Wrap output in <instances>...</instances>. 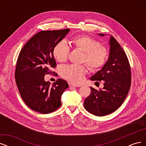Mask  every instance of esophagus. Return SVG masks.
I'll return each instance as SVG.
<instances>
[{"instance_id":"esophagus-1","label":"esophagus","mask_w":146,"mask_h":146,"mask_svg":"<svg viewBox=\"0 0 146 146\" xmlns=\"http://www.w3.org/2000/svg\"><path fill=\"white\" fill-rule=\"evenodd\" d=\"M69 85L70 87H77L78 86L76 85H74V84H72V83H69Z\"/></svg>"}]
</instances>
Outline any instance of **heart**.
<instances>
[{"instance_id": "heart-1", "label": "heart", "mask_w": 146, "mask_h": 146, "mask_svg": "<svg viewBox=\"0 0 146 146\" xmlns=\"http://www.w3.org/2000/svg\"><path fill=\"white\" fill-rule=\"evenodd\" d=\"M73 47L83 52L82 62H86L91 70H97L103 67L108 58V48L100 45V43L88 36H77L72 39ZM70 48L67 42L64 40L59 41L54 46L53 55L58 62H65L68 58ZM87 72L84 65L72 64L64 66L61 70L62 76L76 85L81 84L84 81Z\"/></svg>"}]
</instances>
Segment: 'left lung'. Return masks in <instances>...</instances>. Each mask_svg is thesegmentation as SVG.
I'll return each mask as SVG.
<instances>
[{"label":"left lung","instance_id":"obj_1","mask_svg":"<svg viewBox=\"0 0 146 146\" xmlns=\"http://www.w3.org/2000/svg\"><path fill=\"white\" fill-rule=\"evenodd\" d=\"M104 36L105 34H99ZM110 54L104 66L90 80H104L102 90L92 87L91 94L85 99L84 107L88 112L98 116L107 115L121 107L131 85V70L127 56L113 36L109 41Z\"/></svg>","mask_w":146,"mask_h":146}]
</instances>
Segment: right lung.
I'll use <instances>...</instances> for the list:
<instances>
[{
  "mask_svg": "<svg viewBox=\"0 0 146 146\" xmlns=\"http://www.w3.org/2000/svg\"><path fill=\"white\" fill-rule=\"evenodd\" d=\"M69 29L41 31L30 39L22 48L15 70L16 83L22 99L35 111L47 114L61 105V97L69 85L59 78L50 85L46 74L56 66L53 55L54 46L68 33ZM55 73V72H53Z\"/></svg>",
  "mask_w": 146,
  "mask_h": 146,
  "instance_id": "1",
  "label": "right lung"
}]
</instances>
